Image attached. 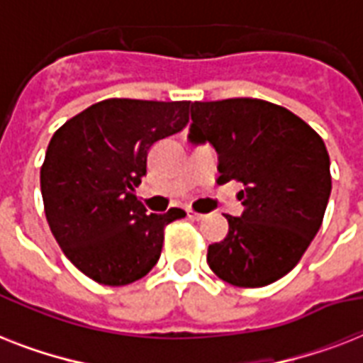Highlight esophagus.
I'll use <instances>...</instances> for the list:
<instances>
[{
	"label": "esophagus",
	"instance_id": "esophagus-1",
	"mask_svg": "<svg viewBox=\"0 0 363 363\" xmlns=\"http://www.w3.org/2000/svg\"><path fill=\"white\" fill-rule=\"evenodd\" d=\"M188 218H192V220H203L205 215L203 213H198V211H192V209H188Z\"/></svg>",
	"mask_w": 363,
	"mask_h": 363
}]
</instances>
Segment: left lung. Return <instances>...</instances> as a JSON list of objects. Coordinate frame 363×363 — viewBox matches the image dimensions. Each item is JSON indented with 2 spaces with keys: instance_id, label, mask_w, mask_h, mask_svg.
I'll return each mask as SVG.
<instances>
[{
  "instance_id": "obj_1",
  "label": "left lung",
  "mask_w": 363,
  "mask_h": 363,
  "mask_svg": "<svg viewBox=\"0 0 363 363\" xmlns=\"http://www.w3.org/2000/svg\"><path fill=\"white\" fill-rule=\"evenodd\" d=\"M188 139L218 154V184L242 186L241 216L228 215V235L207 250L216 277L258 288L296 267L320 230L332 192L322 137L281 105L233 98L192 104Z\"/></svg>"
}]
</instances>
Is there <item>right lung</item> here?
I'll use <instances>...</instances> for the list:
<instances>
[{
  "instance_id": "obj_1",
  "label": "right lung",
  "mask_w": 363,
  "mask_h": 363,
  "mask_svg": "<svg viewBox=\"0 0 363 363\" xmlns=\"http://www.w3.org/2000/svg\"><path fill=\"white\" fill-rule=\"evenodd\" d=\"M190 101L104 99L69 118L48 143L41 194L48 226L69 262L92 281L125 286L152 269L164 228L182 209L147 215L135 188L154 143L188 124Z\"/></svg>"
}]
</instances>
